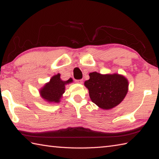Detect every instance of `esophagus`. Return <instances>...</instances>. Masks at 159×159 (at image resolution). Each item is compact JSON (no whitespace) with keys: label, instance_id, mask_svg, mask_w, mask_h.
<instances>
[{"label":"esophagus","instance_id":"esophagus-1","mask_svg":"<svg viewBox=\"0 0 159 159\" xmlns=\"http://www.w3.org/2000/svg\"><path fill=\"white\" fill-rule=\"evenodd\" d=\"M83 79H79V80H76V82L78 83H80V84H82L83 83Z\"/></svg>","mask_w":159,"mask_h":159}]
</instances>
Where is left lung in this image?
Instances as JSON below:
<instances>
[{"mask_svg": "<svg viewBox=\"0 0 159 159\" xmlns=\"http://www.w3.org/2000/svg\"><path fill=\"white\" fill-rule=\"evenodd\" d=\"M89 76L90 79L84 84L89 90L91 100L102 109H110L117 106L127 94L128 82L121 75L93 72Z\"/></svg>", "mask_w": 159, "mask_h": 159, "instance_id": "obj_1", "label": "left lung"}]
</instances>
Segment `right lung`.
Listing matches in <instances>:
<instances>
[{
    "instance_id": "add662e5",
    "label": "right lung",
    "mask_w": 159,
    "mask_h": 159,
    "mask_svg": "<svg viewBox=\"0 0 159 159\" xmlns=\"http://www.w3.org/2000/svg\"><path fill=\"white\" fill-rule=\"evenodd\" d=\"M72 82L69 79L66 81H63L60 79V75L54 76L41 90V97L48 102H59L60 99L65 90V84Z\"/></svg>"
}]
</instances>
